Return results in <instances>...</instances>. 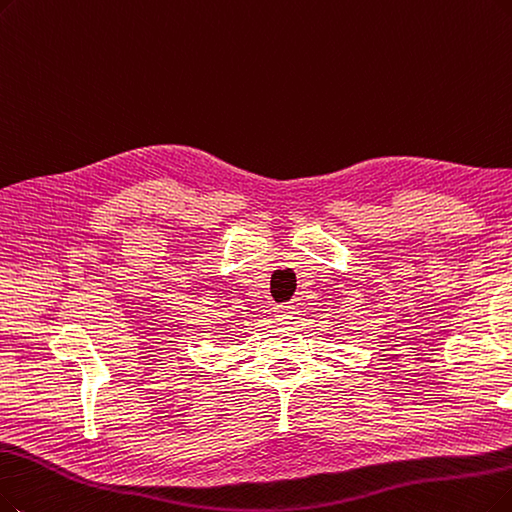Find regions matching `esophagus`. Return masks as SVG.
Returning a JSON list of instances; mask_svg holds the SVG:
<instances>
[{"mask_svg":"<svg viewBox=\"0 0 512 512\" xmlns=\"http://www.w3.org/2000/svg\"><path fill=\"white\" fill-rule=\"evenodd\" d=\"M296 315H298V311L294 304H277L275 306V317L281 323H292L296 319Z\"/></svg>","mask_w":512,"mask_h":512,"instance_id":"34e87169","label":"esophagus"}]
</instances>
